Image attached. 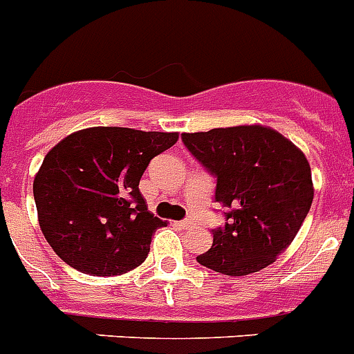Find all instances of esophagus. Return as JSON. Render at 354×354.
I'll list each match as a JSON object with an SVG mask.
<instances>
[{
  "instance_id": "esophagus-1",
  "label": "esophagus",
  "mask_w": 354,
  "mask_h": 354,
  "mask_svg": "<svg viewBox=\"0 0 354 354\" xmlns=\"http://www.w3.org/2000/svg\"><path fill=\"white\" fill-rule=\"evenodd\" d=\"M177 225H179L180 229H189L193 225V220L192 218H184V220H180V222H177Z\"/></svg>"
}]
</instances>
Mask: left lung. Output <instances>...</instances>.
Returning a JSON list of instances; mask_svg holds the SVG:
<instances>
[{"label": "left lung", "mask_w": 354, "mask_h": 354, "mask_svg": "<svg viewBox=\"0 0 354 354\" xmlns=\"http://www.w3.org/2000/svg\"><path fill=\"white\" fill-rule=\"evenodd\" d=\"M184 147L216 179L214 202L225 222L211 229L213 245L197 256L225 276H247L270 265L292 243L313 201L304 153L261 125L183 134Z\"/></svg>", "instance_id": "left-lung-1"}]
</instances>
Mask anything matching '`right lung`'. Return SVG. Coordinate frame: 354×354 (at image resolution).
Returning <instances> with one entry per match:
<instances>
[{
    "instance_id": "right-lung-1",
    "label": "right lung",
    "mask_w": 354,
    "mask_h": 354,
    "mask_svg": "<svg viewBox=\"0 0 354 354\" xmlns=\"http://www.w3.org/2000/svg\"><path fill=\"white\" fill-rule=\"evenodd\" d=\"M177 138L93 127L51 148L33 198L42 234L62 261L91 276H120L143 263L152 234L166 223L148 211L140 180Z\"/></svg>"
}]
</instances>
